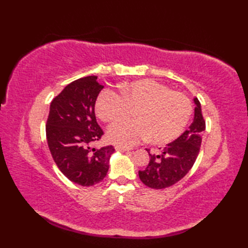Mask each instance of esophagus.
Instances as JSON below:
<instances>
[{
	"label": "esophagus",
	"instance_id": "esophagus-1",
	"mask_svg": "<svg viewBox=\"0 0 248 248\" xmlns=\"http://www.w3.org/2000/svg\"><path fill=\"white\" fill-rule=\"evenodd\" d=\"M115 149L117 151H121V152H124V151H130L129 148H124V147H121V146H116Z\"/></svg>",
	"mask_w": 248,
	"mask_h": 248
}]
</instances>
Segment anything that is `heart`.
Listing matches in <instances>:
<instances>
[{"instance_id": "obj_1", "label": "heart", "mask_w": 248, "mask_h": 248, "mask_svg": "<svg viewBox=\"0 0 248 248\" xmlns=\"http://www.w3.org/2000/svg\"><path fill=\"white\" fill-rule=\"evenodd\" d=\"M121 97L105 89L97 99L96 113L105 123L130 117L136 110V121H121L108 131L115 145L131 147L150 139L159 144L176 139L186 128L192 114V102L186 94L154 80H139L120 87Z\"/></svg>"}]
</instances>
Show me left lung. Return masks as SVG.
Segmentation results:
<instances>
[{
  "label": "left lung",
  "mask_w": 248,
  "mask_h": 248,
  "mask_svg": "<svg viewBox=\"0 0 248 248\" xmlns=\"http://www.w3.org/2000/svg\"><path fill=\"white\" fill-rule=\"evenodd\" d=\"M194 118L186 131L171 143L167 144L160 155H150L149 164L139 171L140 181L151 188H165L177 183L194 165L202 145L205 123L197 98L193 99Z\"/></svg>",
  "instance_id": "obj_1"
}]
</instances>
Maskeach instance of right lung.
<instances>
[{"label":"right lung","mask_w":248,"mask_h":248,"mask_svg":"<svg viewBox=\"0 0 248 248\" xmlns=\"http://www.w3.org/2000/svg\"><path fill=\"white\" fill-rule=\"evenodd\" d=\"M97 78L85 77L68 84L51 102L46 125L48 146L57 167L82 186L103 180L115 151L113 146L92 148L103 134L94 116V103L103 88Z\"/></svg>","instance_id":"1"}]
</instances>
